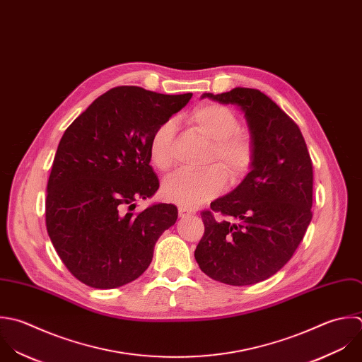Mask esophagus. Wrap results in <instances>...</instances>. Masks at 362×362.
<instances>
[{
    "label": "esophagus",
    "instance_id": "1",
    "mask_svg": "<svg viewBox=\"0 0 362 362\" xmlns=\"http://www.w3.org/2000/svg\"><path fill=\"white\" fill-rule=\"evenodd\" d=\"M177 211H179V217H187V216H192V214H194L196 213V210H193V209H189V207H183V206H180L179 209H177Z\"/></svg>",
    "mask_w": 362,
    "mask_h": 362
}]
</instances>
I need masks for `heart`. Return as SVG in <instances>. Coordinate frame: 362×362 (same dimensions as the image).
I'll use <instances>...</instances> for the list:
<instances>
[{
  "label": "heart",
  "mask_w": 362,
  "mask_h": 362,
  "mask_svg": "<svg viewBox=\"0 0 362 362\" xmlns=\"http://www.w3.org/2000/svg\"><path fill=\"white\" fill-rule=\"evenodd\" d=\"M187 122L199 134L211 141L207 165H213L200 172L182 170L170 176L162 187V194L168 202L183 207H196L217 196L226 186L225 170L230 183H240L250 172L257 152L254 135L250 129L238 127L235 112L217 103H203L187 117ZM175 127L165 121L155 128L149 139V158L152 165L160 172H169L173 166Z\"/></svg>",
  "instance_id": "heart-1"
}]
</instances>
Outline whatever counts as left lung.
<instances>
[{"label":"left lung","instance_id":"1","mask_svg":"<svg viewBox=\"0 0 362 362\" xmlns=\"http://www.w3.org/2000/svg\"><path fill=\"white\" fill-rule=\"evenodd\" d=\"M203 97L241 107L257 152L243 183L200 213L204 234L194 258L214 281L254 285L282 269L306 234L313 217V163L298 124L259 90L235 87Z\"/></svg>","mask_w":362,"mask_h":362}]
</instances>
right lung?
I'll return each instance as SVG.
<instances>
[{
    "instance_id": "1",
    "label": "right lung",
    "mask_w": 362,
    "mask_h": 362,
    "mask_svg": "<svg viewBox=\"0 0 362 362\" xmlns=\"http://www.w3.org/2000/svg\"><path fill=\"white\" fill-rule=\"evenodd\" d=\"M192 95L114 87L64 131L47 180L46 230L64 267L84 285L112 289L139 278L158 238L176 223L173 204L134 209L159 187L149 165L152 132Z\"/></svg>"
}]
</instances>
